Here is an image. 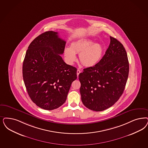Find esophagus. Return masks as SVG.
<instances>
[{
	"label": "esophagus",
	"instance_id": "34e87169",
	"mask_svg": "<svg viewBox=\"0 0 148 148\" xmlns=\"http://www.w3.org/2000/svg\"><path fill=\"white\" fill-rule=\"evenodd\" d=\"M80 73H81V71H80L79 69H77V77L79 76V74H80Z\"/></svg>",
	"mask_w": 148,
	"mask_h": 148
}]
</instances>
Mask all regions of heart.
I'll return each instance as SVG.
<instances>
[{
  "label": "heart",
  "mask_w": 148,
  "mask_h": 148,
  "mask_svg": "<svg viewBox=\"0 0 148 148\" xmlns=\"http://www.w3.org/2000/svg\"><path fill=\"white\" fill-rule=\"evenodd\" d=\"M66 60L72 64L77 60L75 53H79V60L86 66H95L100 61L103 48L98 43L93 44L92 41L80 40L71 44V47H66L64 50Z\"/></svg>",
  "instance_id": "b5f03b06"
}]
</instances>
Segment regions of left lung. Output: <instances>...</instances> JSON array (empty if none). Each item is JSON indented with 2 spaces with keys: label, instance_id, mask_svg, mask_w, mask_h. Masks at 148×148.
Returning <instances> with one entry per match:
<instances>
[{
  "label": "left lung",
  "instance_id": "obj_1",
  "mask_svg": "<svg viewBox=\"0 0 148 148\" xmlns=\"http://www.w3.org/2000/svg\"><path fill=\"white\" fill-rule=\"evenodd\" d=\"M105 55L95 66L79 75L80 92L86 107L101 112L112 107L122 95L127 80L129 63L122 44L110 36Z\"/></svg>",
  "mask_w": 148,
  "mask_h": 148
}]
</instances>
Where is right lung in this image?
I'll use <instances>...</instances> for the list:
<instances>
[{
  "label": "right lung",
  "mask_w": 148,
  "mask_h": 148,
  "mask_svg": "<svg viewBox=\"0 0 148 148\" xmlns=\"http://www.w3.org/2000/svg\"><path fill=\"white\" fill-rule=\"evenodd\" d=\"M66 42L58 33L48 31L35 38L28 47L23 63V81L31 100L51 110L66 102L77 68L66 64L60 55Z\"/></svg>",
  "instance_id": "obj_1"
}]
</instances>
